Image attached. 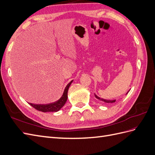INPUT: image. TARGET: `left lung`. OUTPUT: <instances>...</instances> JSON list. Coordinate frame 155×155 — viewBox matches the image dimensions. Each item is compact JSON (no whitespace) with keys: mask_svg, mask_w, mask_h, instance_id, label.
<instances>
[{"mask_svg":"<svg viewBox=\"0 0 155 155\" xmlns=\"http://www.w3.org/2000/svg\"><path fill=\"white\" fill-rule=\"evenodd\" d=\"M128 93V92H127ZM95 96V97L97 98V99H98V100H101V101H104V102H106V103H114L115 101H116V100H105V99H103V98H101V97H98V96H97L96 94L94 95Z\"/></svg>","mask_w":155,"mask_h":155,"instance_id":"left-lung-1","label":"left lung"}]
</instances>
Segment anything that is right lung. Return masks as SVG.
Segmentation results:
<instances>
[{"mask_svg": "<svg viewBox=\"0 0 155 155\" xmlns=\"http://www.w3.org/2000/svg\"><path fill=\"white\" fill-rule=\"evenodd\" d=\"M72 81H73V80L70 81L67 85V87H65L62 96L61 97L60 99L59 100H58L57 101H55L54 103H51V104H46V105L33 104H30V103H29V104L34 107V109H35L36 110L43 112H58V110H59L61 109V108L65 104V103H66L67 101L68 91L69 87L70 85H71Z\"/></svg>", "mask_w": 155, "mask_h": 155, "instance_id": "1", "label": "right lung"}]
</instances>
